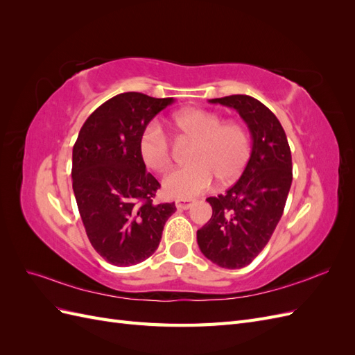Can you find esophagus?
<instances>
[{
	"label": "esophagus",
	"instance_id": "esophagus-1",
	"mask_svg": "<svg viewBox=\"0 0 355 355\" xmlns=\"http://www.w3.org/2000/svg\"><path fill=\"white\" fill-rule=\"evenodd\" d=\"M192 204H194V200H178L176 201V207L178 210H188Z\"/></svg>",
	"mask_w": 355,
	"mask_h": 355
}]
</instances>
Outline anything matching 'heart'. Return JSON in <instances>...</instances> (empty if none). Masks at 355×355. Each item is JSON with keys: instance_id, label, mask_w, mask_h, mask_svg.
Returning <instances> with one entry per match:
<instances>
[{"instance_id": "1", "label": "heart", "mask_w": 355, "mask_h": 355, "mask_svg": "<svg viewBox=\"0 0 355 355\" xmlns=\"http://www.w3.org/2000/svg\"><path fill=\"white\" fill-rule=\"evenodd\" d=\"M180 135L192 141L188 167L173 170L163 179V191L170 198L187 200L207 191L218 178L220 184L237 179L250 157V136L239 123H223L222 116L189 108L175 115ZM139 155L145 166L163 171L170 164V142L158 123H149L139 137Z\"/></svg>"}]
</instances>
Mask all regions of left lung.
Segmentation results:
<instances>
[{"label":"left lung","mask_w":355,"mask_h":355,"mask_svg":"<svg viewBox=\"0 0 355 355\" xmlns=\"http://www.w3.org/2000/svg\"><path fill=\"white\" fill-rule=\"evenodd\" d=\"M240 114L252 136V153L240 179L209 197L210 220L197 231L201 253L222 268L239 270L259 254L280 222L292 185V154L277 116L247 94L210 99Z\"/></svg>","instance_id":"left-lung-1"}]
</instances>
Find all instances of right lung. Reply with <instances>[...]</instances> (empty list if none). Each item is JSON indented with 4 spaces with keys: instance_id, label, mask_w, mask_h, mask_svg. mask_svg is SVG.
<instances>
[{
    "instance_id": "obj_1",
    "label": "right lung",
    "mask_w": 355,
    "mask_h": 355,
    "mask_svg": "<svg viewBox=\"0 0 355 355\" xmlns=\"http://www.w3.org/2000/svg\"><path fill=\"white\" fill-rule=\"evenodd\" d=\"M173 98L128 92L102 103L72 149V189L87 237L106 262L130 266L159 244L175 202L154 204L158 180L139 155V137Z\"/></svg>"
}]
</instances>
